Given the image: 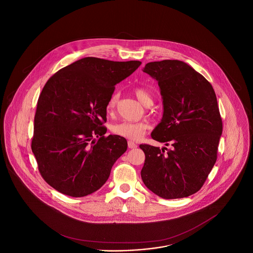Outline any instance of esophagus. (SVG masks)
Returning <instances> with one entry per match:
<instances>
[{"mask_svg": "<svg viewBox=\"0 0 253 253\" xmlns=\"http://www.w3.org/2000/svg\"><path fill=\"white\" fill-rule=\"evenodd\" d=\"M128 146H129V148H130V149H133V148L137 147V145L134 142H132V141H128Z\"/></svg>", "mask_w": 253, "mask_h": 253, "instance_id": "34e87169", "label": "esophagus"}]
</instances>
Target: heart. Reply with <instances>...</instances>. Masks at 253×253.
<instances>
[{
  "mask_svg": "<svg viewBox=\"0 0 253 253\" xmlns=\"http://www.w3.org/2000/svg\"><path fill=\"white\" fill-rule=\"evenodd\" d=\"M134 94L144 106L147 102L152 101L150 93L143 88H137L134 90ZM118 101V94L114 93L107 103V111L110 112L114 109ZM148 129L147 123L143 122H122L113 125L112 131L120 136L128 138L130 140H137L142 137L146 130Z\"/></svg>",
  "mask_w": 253,
  "mask_h": 253,
  "instance_id": "b5f03b06",
  "label": "heart"
}]
</instances>
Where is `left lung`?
Returning a JSON list of instances; mask_svg holds the SVG:
<instances>
[{
	"label": "left lung",
	"instance_id": "obj_1",
	"mask_svg": "<svg viewBox=\"0 0 253 253\" xmlns=\"http://www.w3.org/2000/svg\"><path fill=\"white\" fill-rule=\"evenodd\" d=\"M143 71L161 90L163 115L151 132L170 145H140L146 155L141 177L162 199H182L199 191L217 160L222 123L211 84L180 60L147 63Z\"/></svg>",
	"mask_w": 253,
	"mask_h": 253
}]
</instances>
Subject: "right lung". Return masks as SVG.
<instances>
[{"label": "right lung", "instance_id": "right-lung-1", "mask_svg": "<svg viewBox=\"0 0 253 253\" xmlns=\"http://www.w3.org/2000/svg\"><path fill=\"white\" fill-rule=\"evenodd\" d=\"M140 65L84 57L48 80L39 97L31 149L42 176L55 190L81 198L107 182L128 146L120 135H104L107 103L115 85Z\"/></svg>", "mask_w": 253, "mask_h": 253}]
</instances>
